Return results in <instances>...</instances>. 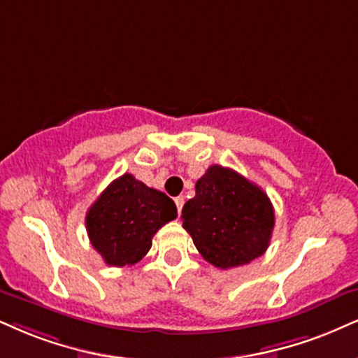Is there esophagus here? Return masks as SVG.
Returning <instances> with one entry per match:
<instances>
[{
    "mask_svg": "<svg viewBox=\"0 0 358 358\" xmlns=\"http://www.w3.org/2000/svg\"><path fill=\"white\" fill-rule=\"evenodd\" d=\"M174 202H176V207H178V213L180 214V210H182V206H184V197L182 196L176 197Z\"/></svg>",
    "mask_w": 358,
    "mask_h": 358,
    "instance_id": "obj_1",
    "label": "esophagus"
}]
</instances>
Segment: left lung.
<instances>
[{"mask_svg": "<svg viewBox=\"0 0 358 358\" xmlns=\"http://www.w3.org/2000/svg\"><path fill=\"white\" fill-rule=\"evenodd\" d=\"M275 215L267 194L239 172L210 166L182 207V227L207 262L219 268L249 264L267 250Z\"/></svg>", "mask_w": 358, "mask_h": 358, "instance_id": "obj_1", "label": "left lung"}]
</instances>
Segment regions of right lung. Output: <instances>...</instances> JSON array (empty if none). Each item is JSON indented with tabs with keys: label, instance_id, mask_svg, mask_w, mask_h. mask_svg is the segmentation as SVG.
<instances>
[{
	"label": "right lung",
	"instance_id": "right-lung-1",
	"mask_svg": "<svg viewBox=\"0 0 358 358\" xmlns=\"http://www.w3.org/2000/svg\"><path fill=\"white\" fill-rule=\"evenodd\" d=\"M178 217L174 201L148 187L132 174H122L101 192L86 214L92 247L108 266L139 262L164 224Z\"/></svg>",
	"mask_w": 358,
	"mask_h": 358
}]
</instances>
